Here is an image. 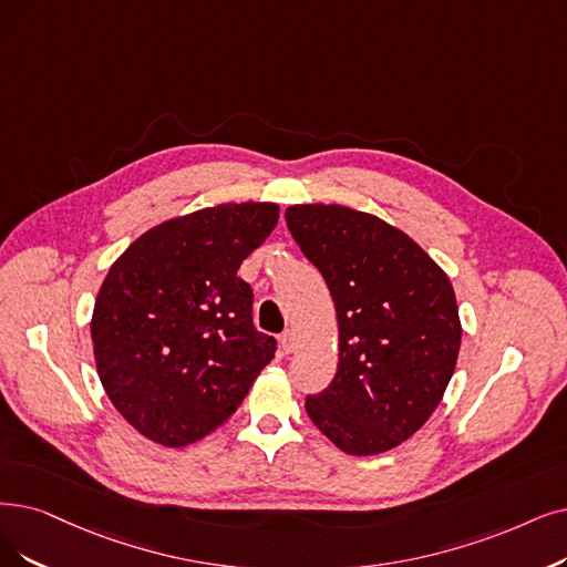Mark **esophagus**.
<instances>
[{
	"mask_svg": "<svg viewBox=\"0 0 567 567\" xmlns=\"http://www.w3.org/2000/svg\"><path fill=\"white\" fill-rule=\"evenodd\" d=\"M296 347H298V339H296V332H290V330H286V332L281 334V351H284V353H292V351H296Z\"/></svg>",
	"mask_w": 567,
	"mask_h": 567,
	"instance_id": "obj_1",
	"label": "esophagus"
}]
</instances>
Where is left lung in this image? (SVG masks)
I'll list each match as a JSON object with an SVG mask.
<instances>
[{
	"label": "left lung",
	"instance_id": "left-lung-1",
	"mask_svg": "<svg viewBox=\"0 0 567 567\" xmlns=\"http://www.w3.org/2000/svg\"><path fill=\"white\" fill-rule=\"evenodd\" d=\"M286 223L323 275L339 328L334 379L307 398V414L344 454L391 451L433 416L454 377V286L410 235L372 214L292 205Z\"/></svg>",
	"mask_w": 567,
	"mask_h": 567
}]
</instances>
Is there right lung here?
<instances>
[{
    "instance_id": "add662e5",
    "label": "right lung",
    "mask_w": 567,
    "mask_h": 567,
    "mask_svg": "<svg viewBox=\"0 0 567 567\" xmlns=\"http://www.w3.org/2000/svg\"><path fill=\"white\" fill-rule=\"evenodd\" d=\"M277 220L275 202L207 207L155 225L111 265L90 319L95 365L146 440L176 449L207 437L275 358L237 271Z\"/></svg>"
}]
</instances>
